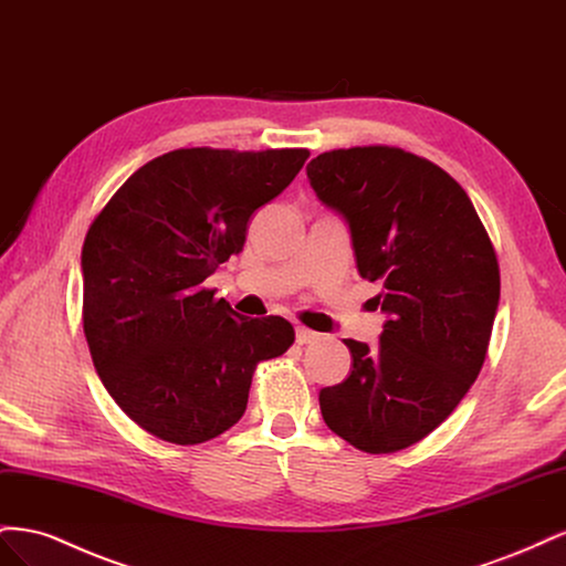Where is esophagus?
Instances as JSON below:
<instances>
[{
	"label": "esophagus",
	"mask_w": 566,
	"mask_h": 566,
	"mask_svg": "<svg viewBox=\"0 0 566 566\" xmlns=\"http://www.w3.org/2000/svg\"><path fill=\"white\" fill-rule=\"evenodd\" d=\"M318 339H321V335L310 328H304V325H300L297 328V345H314V342H318Z\"/></svg>",
	"instance_id": "esophagus-1"
}]
</instances>
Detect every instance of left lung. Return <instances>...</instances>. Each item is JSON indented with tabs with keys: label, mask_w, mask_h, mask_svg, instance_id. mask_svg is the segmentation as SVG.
<instances>
[{
	"label": "left lung",
	"mask_w": 566,
	"mask_h": 566,
	"mask_svg": "<svg viewBox=\"0 0 566 566\" xmlns=\"http://www.w3.org/2000/svg\"><path fill=\"white\" fill-rule=\"evenodd\" d=\"M306 177L347 219L356 269L389 314L378 347L345 339L354 368L321 389V413L354 449L397 453L434 432L482 370L499 256L462 186L403 148L325 150Z\"/></svg>",
	"instance_id": "8db88e82"
}]
</instances>
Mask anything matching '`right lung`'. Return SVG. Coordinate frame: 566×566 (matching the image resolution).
I'll use <instances>...</instances> for the list:
<instances>
[{
	"mask_svg": "<svg viewBox=\"0 0 566 566\" xmlns=\"http://www.w3.org/2000/svg\"><path fill=\"white\" fill-rule=\"evenodd\" d=\"M306 148H177L117 188L82 245V323L101 382L146 430L179 447L245 413L256 364L295 342L281 316H238L205 279L238 254L248 219Z\"/></svg>",
	"mask_w": 566,
	"mask_h": 566,
	"instance_id": "right-lung-1",
	"label": "right lung"
}]
</instances>
